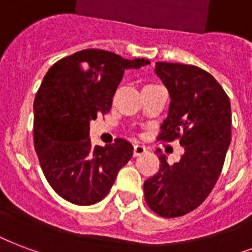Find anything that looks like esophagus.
<instances>
[{
  "mask_svg": "<svg viewBox=\"0 0 252 252\" xmlns=\"http://www.w3.org/2000/svg\"><path fill=\"white\" fill-rule=\"evenodd\" d=\"M145 153H146V147L143 145H134V157H139Z\"/></svg>",
  "mask_w": 252,
  "mask_h": 252,
  "instance_id": "34e87169",
  "label": "esophagus"
}]
</instances>
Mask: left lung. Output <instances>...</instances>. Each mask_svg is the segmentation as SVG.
Here are the masks:
<instances>
[{"mask_svg":"<svg viewBox=\"0 0 252 252\" xmlns=\"http://www.w3.org/2000/svg\"><path fill=\"white\" fill-rule=\"evenodd\" d=\"M155 74L170 94L158 141L179 138L185 154L169 164L158 149L159 171L145 181L143 191L154 213L177 218L202 205L218 181L231 143V106L217 79L196 66L157 62Z\"/></svg>","mask_w":252,"mask_h":252,"instance_id":"obj_1","label":"left lung"}]
</instances>
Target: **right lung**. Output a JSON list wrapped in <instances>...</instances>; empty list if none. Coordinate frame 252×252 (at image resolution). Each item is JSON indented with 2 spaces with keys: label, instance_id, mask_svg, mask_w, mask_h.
I'll return each mask as SVG.
<instances>
[{
  "label": "right lung",
  "instance_id": "add662e5",
  "mask_svg": "<svg viewBox=\"0 0 252 252\" xmlns=\"http://www.w3.org/2000/svg\"><path fill=\"white\" fill-rule=\"evenodd\" d=\"M149 63L86 49L56 62L45 75L34 99V147L49 185L70 203L103 199L133 157V145L122 138L93 146L90 121L109 113L125 70Z\"/></svg>",
  "mask_w": 252,
  "mask_h": 252
}]
</instances>
